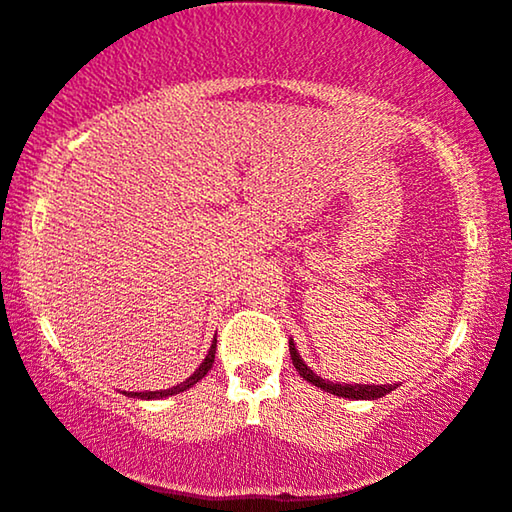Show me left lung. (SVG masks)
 I'll use <instances>...</instances> for the list:
<instances>
[{
  "instance_id": "obj_1",
  "label": "left lung",
  "mask_w": 512,
  "mask_h": 512,
  "mask_svg": "<svg viewBox=\"0 0 512 512\" xmlns=\"http://www.w3.org/2000/svg\"><path fill=\"white\" fill-rule=\"evenodd\" d=\"M289 352H291L293 366H296L298 373L303 375L307 382H312L314 387H321L324 391H331V394H335V396L356 398V401H375V398H382L384 394H389V391L396 389L394 384H333V382H326L305 366V361L300 359V354L296 352L293 340H289Z\"/></svg>"
}]
</instances>
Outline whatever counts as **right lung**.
Segmentation results:
<instances>
[{
	"mask_svg": "<svg viewBox=\"0 0 512 512\" xmlns=\"http://www.w3.org/2000/svg\"><path fill=\"white\" fill-rule=\"evenodd\" d=\"M214 354H216V338H214V345H212V349H209V354L205 356V361L200 363L198 366V370H195V373L188 377L186 382H181V384H177V387H172V389H163V391H130L128 396H137V398H165V396H172V394H179V391H186V389H191L193 384H198L202 377H205L209 370H212V366H214Z\"/></svg>",
	"mask_w": 512,
	"mask_h": 512,
	"instance_id": "right-lung-1",
	"label": "right lung"
}]
</instances>
